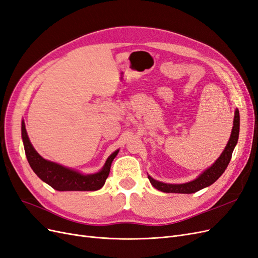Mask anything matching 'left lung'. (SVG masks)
I'll return each mask as SVG.
<instances>
[{"label":"left lung","mask_w":258,"mask_h":258,"mask_svg":"<svg viewBox=\"0 0 258 258\" xmlns=\"http://www.w3.org/2000/svg\"><path fill=\"white\" fill-rule=\"evenodd\" d=\"M239 130H240V115L239 110L237 108L235 112V118H233V127L231 130L230 139L226 145L225 150L221 154L220 157L213 163L212 166L205 170L197 178H195L194 181L184 183V184H167L162 183L159 181H156L152 176L148 175V179H150L151 184L157 188L158 190H161L163 192H176V194H192L196 192L205 187H208L212 185L216 179H218L224 172L226 168H227L228 163L231 159V155L235 146L238 143L239 139Z\"/></svg>","instance_id":"1"}]
</instances>
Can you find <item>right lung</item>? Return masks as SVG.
<instances>
[{
  "label": "right lung",
  "instance_id": "obj_1",
  "mask_svg": "<svg viewBox=\"0 0 258 258\" xmlns=\"http://www.w3.org/2000/svg\"><path fill=\"white\" fill-rule=\"evenodd\" d=\"M21 138L28 162L34 173L43 182L59 191H91L100 189L110 173L112 161L119 152V150L115 151L106 159L103 168L98 173L82 174L79 171L44 159L31 144L23 120L21 122Z\"/></svg>",
  "mask_w": 258,
  "mask_h": 258
}]
</instances>
